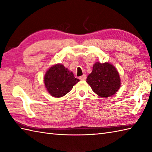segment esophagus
<instances>
[{
    "instance_id": "obj_1",
    "label": "esophagus",
    "mask_w": 152,
    "mask_h": 152,
    "mask_svg": "<svg viewBox=\"0 0 152 152\" xmlns=\"http://www.w3.org/2000/svg\"><path fill=\"white\" fill-rule=\"evenodd\" d=\"M86 78H87V76L86 75V74H83V75L80 77V79L81 80H86Z\"/></svg>"
}]
</instances>
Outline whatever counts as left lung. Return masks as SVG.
Returning a JSON list of instances; mask_svg holds the SVG:
<instances>
[{
	"instance_id": "obj_1",
	"label": "left lung",
	"mask_w": 152,
	"mask_h": 152,
	"mask_svg": "<svg viewBox=\"0 0 152 152\" xmlns=\"http://www.w3.org/2000/svg\"><path fill=\"white\" fill-rule=\"evenodd\" d=\"M92 90L101 97H108L118 91L121 81L118 70L108 63H96L86 80Z\"/></svg>"
}]
</instances>
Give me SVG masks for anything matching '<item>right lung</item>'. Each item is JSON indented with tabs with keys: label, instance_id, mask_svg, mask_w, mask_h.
Instances as JSON below:
<instances>
[{
	"label": "right lung",
	"instance_id": "right-lung-1",
	"mask_svg": "<svg viewBox=\"0 0 152 152\" xmlns=\"http://www.w3.org/2000/svg\"><path fill=\"white\" fill-rule=\"evenodd\" d=\"M79 81L72 72L60 64L50 68L44 76L45 86L50 94L55 97L65 95Z\"/></svg>",
	"mask_w": 152,
	"mask_h": 152
}]
</instances>
